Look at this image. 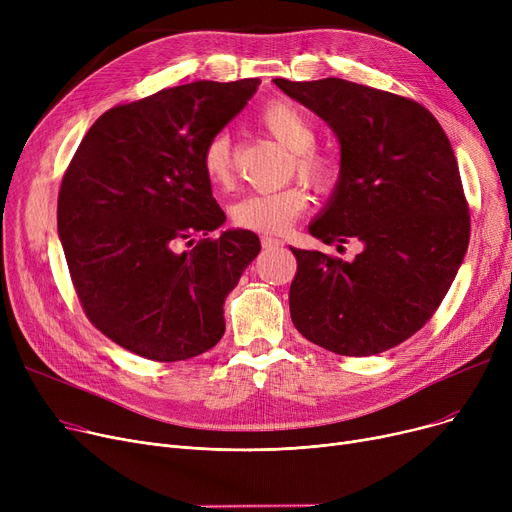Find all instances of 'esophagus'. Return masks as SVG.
Listing matches in <instances>:
<instances>
[{
  "instance_id": "34e87169",
  "label": "esophagus",
  "mask_w": 512,
  "mask_h": 512,
  "mask_svg": "<svg viewBox=\"0 0 512 512\" xmlns=\"http://www.w3.org/2000/svg\"><path fill=\"white\" fill-rule=\"evenodd\" d=\"M261 245H263V249H278L284 245V242L274 236H261Z\"/></svg>"
}]
</instances>
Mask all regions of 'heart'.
Wrapping results in <instances>:
<instances>
[{"label": "heart", "instance_id": "b5f03b06", "mask_svg": "<svg viewBox=\"0 0 512 512\" xmlns=\"http://www.w3.org/2000/svg\"><path fill=\"white\" fill-rule=\"evenodd\" d=\"M261 126L272 137L292 151V164L299 176L328 188L336 178L334 161L313 149L315 126L311 120L290 101L267 103L259 114ZM201 166L213 186H228L232 180V141L228 132H218L205 143L201 153ZM309 205V193L303 184H288L278 191L251 193L238 199L230 207V218L236 228L278 234L284 232Z\"/></svg>", "mask_w": 512, "mask_h": 512}]
</instances>
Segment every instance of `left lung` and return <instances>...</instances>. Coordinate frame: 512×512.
<instances>
[{
    "label": "left lung",
    "instance_id": "1",
    "mask_svg": "<svg viewBox=\"0 0 512 512\" xmlns=\"http://www.w3.org/2000/svg\"><path fill=\"white\" fill-rule=\"evenodd\" d=\"M274 83L321 120L340 143V176L311 236L363 251L342 261L292 249V324L346 357L405 342L436 313L469 247V205L440 122L413 99L342 78Z\"/></svg>",
    "mask_w": 512,
    "mask_h": 512
}]
</instances>
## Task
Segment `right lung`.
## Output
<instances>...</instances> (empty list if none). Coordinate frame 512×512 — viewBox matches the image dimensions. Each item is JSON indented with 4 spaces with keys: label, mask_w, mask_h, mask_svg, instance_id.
<instances>
[{
    "label": "right lung",
    "mask_w": 512,
    "mask_h": 512,
    "mask_svg": "<svg viewBox=\"0 0 512 512\" xmlns=\"http://www.w3.org/2000/svg\"><path fill=\"white\" fill-rule=\"evenodd\" d=\"M261 80L164 89L107 110L64 174L58 234L91 324L151 361H184L220 342L224 301L261 251L251 230H226L201 153Z\"/></svg>",
    "instance_id": "obj_1"
}]
</instances>
